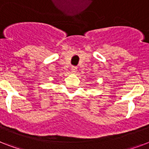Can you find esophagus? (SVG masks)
<instances>
[{"label": "esophagus", "mask_w": 149, "mask_h": 149, "mask_svg": "<svg viewBox=\"0 0 149 149\" xmlns=\"http://www.w3.org/2000/svg\"><path fill=\"white\" fill-rule=\"evenodd\" d=\"M77 66H74V65H72V67H71V72L75 73V72H77Z\"/></svg>", "instance_id": "esophagus-1"}]
</instances>
